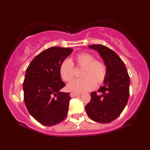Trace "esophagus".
Listing matches in <instances>:
<instances>
[{"label": "esophagus", "instance_id": "esophagus-1", "mask_svg": "<svg viewBox=\"0 0 150 150\" xmlns=\"http://www.w3.org/2000/svg\"><path fill=\"white\" fill-rule=\"evenodd\" d=\"M78 95H80V93L70 92V97H76V96H78Z\"/></svg>", "mask_w": 150, "mask_h": 150}]
</instances>
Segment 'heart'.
Masks as SVG:
<instances>
[{
    "label": "heart",
    "instance_id": "1",
    "mask_svg": "<svg viewBox=\"0 0 150 150\" xmlns=\"http://www.w3.org/2000/svg\"><path fill=\"white\" fill-rule=\"evenodd\" d=\"M73 62L65 59L61 63L59 73L61 79L65 82H70L74 77L73 64L82 68L80 79L75 80L67 86L69 91L81 92L92 89L94 85L98 86L104 82L106 76V65L103 62L95 60L93 55L87 52H82L77 54Z\"/></svg>",
    "mask_w": 150,
    "mask_h": 150
}]
</instances>
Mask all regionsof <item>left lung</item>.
<instances>
[{
	"instance_id": "obj_1",
	"label": "left lung",
	"mask_w": 150,
	"mask_h": 150,
	"mask_svg": "<svg viewBox=\"0 0 150 150\" xmlns=\"http://www.w3.org/2000/svg\"><path fill=\"white\" fill-rule=\"evenodd\" d=\"M97 51L106 67L104 85L90 94L91 100L85 111L91 119L101 123H108L120 116L129 98L130 77L125 65L114 51L101 44L89 46Z\"/></svg>"
}]
</instances>
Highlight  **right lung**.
I'll return each instance as SVG.
<instances>
[{"instance_id": "right-lung-1", "label": "right lung", "mask_w": 150, "mask_h": 150, "mask_svg": "<svg viewBox=\"0 0 150 150\" xmlns=\"http://www.w3.org/2000/svg\"><path fill=\"white\" fill-rule=\"evenodd\" d=\"M73 50L59 46L44 50L32 60L23 82L24 101L29 113L46 126L61 123L66 117L71 99L61 92L65 84L59 73L61 63Z\"/></svg>"}]
</instances>
